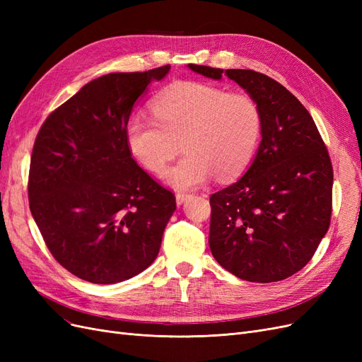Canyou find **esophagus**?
Here are the masks:
<instances>
[{"label": "esophagus", "mask_w": 362, "mask_h": 362, "mask_svg": "<svg viewBox=\"0 0 362 362\" xmlns=\"http://www.w3.org/2000/svg\"><path fill=\"white\" fill-rule=\"evenodd\" d=\"M190 194H187L185 192H178L177 194H175V198H177V204H182L185 199L189 198Z\"/></svg>", "instance_id": "esophagus-1"}]
</instances>
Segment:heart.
Listing matches in <instances>:
<instances>
[{"label":"heart","instance_id":"b5f03b06","mask_svg":"<svg viewBox=\"0 0 362 362\" xmlns=\"http://www.w3.org/2000/svg\"><path fill=\"white\" fill-rule=\"evenodd\" d=\"M152 116H133L125 127L128 151L141 166L166 172L177 189H194L210 181H231L254 160L262 136V112L247 93H229L223 87L184 81L173 84L152 103Z\"/></svg>","mask_w":362,"mask_h":362}]
</instances>
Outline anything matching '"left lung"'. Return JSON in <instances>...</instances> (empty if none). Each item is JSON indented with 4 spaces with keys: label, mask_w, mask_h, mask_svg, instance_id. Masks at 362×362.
<instances>
[{
    "label": "left lung",
    "mask_w": 362,
    "mask_h": 362,
    "mask_svg": "<svg viewBox=\"0 0 362 362\" xmlns=\"http://www.w3.org/2000/svg\"><path fill=\"white\" fill-rule=\"evenodd\" d=\"M189 68L213 80L226 75L262 112L254 163L237 182L210 196L211 254L240 279H286L308 264L329 229V152L308 110L270 76L250 69Z\"/></svg>",
    "instance_id": "left-lung-1"
}]
</instances>
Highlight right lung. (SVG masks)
Here are the masks:
<instances>
[{"instance_id": "right-lung-1", "label": "right lung", "mask_w": 362, "mask_h": 362, "mask_svg": "<svg viewBox=\"0 0 362 362\" xmlns=\"http://www.w3.org/2000/svg\"><path fill=\"white\" fill-rule=\"evenodd\" d=\"M169 69L103 75L39 129L30 210L52 257L80 279L122 282L158 255L177 202L131 156L125 127L137 98Z\"/></svg>"}]
</instances>
